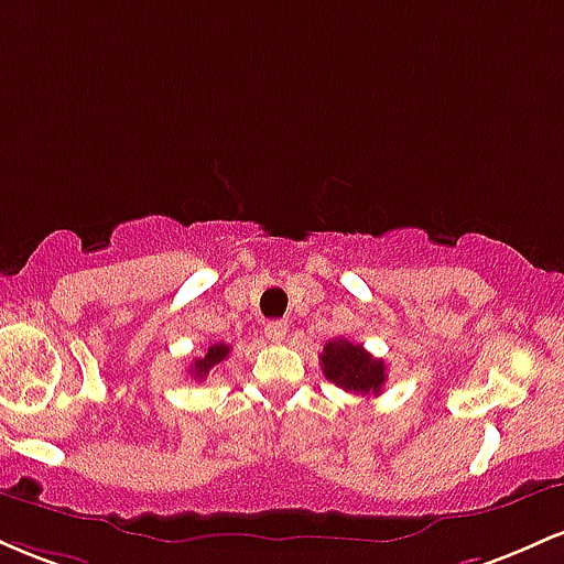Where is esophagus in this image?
Here are the masks:
<instances>
[{
    "instance_id": "34e87169",
    "label": "esophagus",
    "mask_w": 564,
    "mask_h": 564,
    "mask_svg": "<svg viewBox=\"0 0 564 564\" xmlns=\"http://www.w3.org/2000/svg\"><path fill=\"white\" fill-rule=\"evenodd\" d=\"M286 332H289L286 321H270L268 326H264V336H268L270 341H283L286 339Z\"/></svg>"
}]
</instances>
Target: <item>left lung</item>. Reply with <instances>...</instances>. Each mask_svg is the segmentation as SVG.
Masks as SVG:
<instances>
[{
    "instance_id": "1",
    "label": "left lung",
    "mask_w": 564,
    "mask_h": 564,
    "mask_svg": "<svg viewBox=\"0 0 564 564\" xmlns=\"http://www.w3.org/2000/svg\"><path fill=\"white\" fill-rule=\"evenodd\" d=\"M321 366L328 381L355 394H379L384 390L387 366L373 358L364 345L349 339H334L323 347Z\"/></svg>"
}]
</instances>
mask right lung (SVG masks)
Returning <instances> with one entry per match:
<instances>
[{
  "label": "right lung",
  "mask_w": 564,
  "mask_h": 564,
  "mask_svg": "<svg viewBox=\"0 0 564 564\" xmlns=\"http://www.w3.org/2000/svg\"><path fill=\"white\" fill-rule=\"evenodd\" d=\"M228 355H230V345H223V341H217V345H212L204 355H200V358L193 360L191 377L198 379V381L206 379L219 364H223V360H228Z\"/></svg>",
  "instance_id": "1"
}]
</instances>
